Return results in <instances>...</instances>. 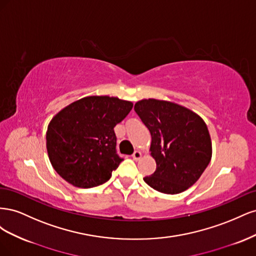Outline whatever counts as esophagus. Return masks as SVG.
Returning a JSON list of instances; mask_svg holds the SVG:
<instances>
[{
    "mask_svg": "<svg viewBox=\"0 0 256 256\" xmlns=\"http://www.w3.org/2000/svg\"><path fill=\"white\" fill-rule=\"evenodd\" d=\"M141 157H142V152H141L140 150H136V152L132 154V158H134V160H136V161L140 160Z\"/></svg>",
    "mask_w": 256,
    "mask_h": 256,
    "instance_id": "obj_1",
    "label": "esophagus"
}]
</instances>
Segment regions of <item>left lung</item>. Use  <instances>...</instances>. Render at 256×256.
Masks as SVG:
<instances>
[{
	"mask_svg": "<svg viewBox=\"0 0 256 256\" xmlns=\"http://www.w3.org/2000/svg\"><path fill=\"white\" fill-rule=\"evenodd\" d=\"M134 111L150 130V152L157 164L144 182L166 194H177L194 184L212 154L203 118L188 108L154 98L138 102Z\"/></svg>",
	"mask_w": 256,
	"mask_h": 256,
	"instance_id": "obj_1",
	"label": "left lung"
}]
</instances>
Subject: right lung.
<instances>
[{"label":"right lung","mask_w":256,"mask_h":256,"mask_svg":"<svg viewBox=\"0 0 256 256\" xmlns=\"http://www.w3.org/2000/svg\"><path fill=\"white\" fill-rule=\"evenodd\" d=\"M134 104L110 96H88L68 104L49 122L46 140L53 168L78 188L108 182L122 158L116 154L114 127Z\"/></svg>","instance_id":"obj_1"}]
</instances>
